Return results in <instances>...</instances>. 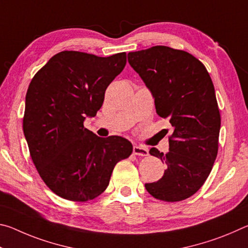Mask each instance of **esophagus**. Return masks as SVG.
I'll list each match as a JSON object with an SVG mask.
<instances>
[{
    "label": "esophagus",
    "mask_w": 248,
    "mask_h": 248,
    "mask_svg": "<svg viewBox=\"0 0 248 248\" xmlns=\"http://www.w3.org/2000/svg\"><path fill=\"white\" fill-rule=\"evenodd\" d=\"M133 154L140 155V156H148L149 155V150L144 148V146L141 145H134L133 146Z\"/></svg>",
    "instance_id": "1"
}]
</instances>
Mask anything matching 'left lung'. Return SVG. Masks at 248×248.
Returning <instances> with one entry per match:
<instances>
[{
    "label": "left lung",
    "mask_w": 248,
    "mask_h": 248,
    "mask_svg": "<svg viewBox=\"0 0 248 248\" xmlns=\"http://www.w3.org/2000/svg\"><path fill=\"white\" fill-rule=\"evenodd\" d=\"M128 62L152 93L157 115L174 129L169 152L150 150L167 167L145 189L169 202L189 198L204 184L217 154L221 117L212 79L192 54L166 46L129 52Z\"/></svg>",
    "instance_id": "1"
}]
</instances>
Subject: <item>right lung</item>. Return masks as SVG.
Instances as JSON below:
<instances>
[{
	"instance_id": "1",
	"label": "right lung",
	"mask_w": 248,
	"mask_h": 248,
	"mask_svg": "<svg viewBox=\"0 0 248 248\" xmlns=\"http://www.w3.org/2000/svg\"><path fill=\"white\" fill-rule=\"evenodd\" d=\"M125 63V52L103 58L62 51L29 84L24 134L40 177L61 198L84 202L98 197L115 165L132 153L124 138H100L83 124L86 117L96 116Z\"/></svg>"
}]
</instances>
